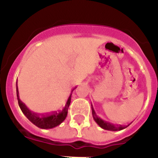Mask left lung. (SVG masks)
Wrapping results in <instances>:
<instances>
[{"mask_svg":"<svg viewBox=\"0 0 158 158\" xmlns=\"http://www.w3.org/2000/svg\"><path fill=\"white\" fill-rule=\"evenodd\" d=\"M92 106V117H93L94 121L98 124V125L99 127H101L102 129H105V130L107 131H121L123 130V129L126 128L127 127L130 125V124L128 125V126H122V125H117L115 126L114 125H112V124L109 123V122H106V121L102 120V118H100L98 116H97L96 113H95V110H94L93 107Z\"/></svg>","mask_w":158,"mask_h":158,"instance_id":"8db88e82","label":"left lung"}]
</instances>
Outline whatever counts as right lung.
<instances>
[{"mask_svg": "<svg viewBox=\"0 0 158 158\" xmlns=\"http://www.w3.org/2000/svg\"><path fill=\"white\" fill-rule=\"evenodd\" d=\"M16 87H17V101H18L19 106H20V109H21L22 112L24 114V115L28 119L36 126L38 128L42 129H51L55 127L60 125L63 121L66 119V116H67L68 109L71 102V98H72V93H73V89L72 90L71 93H70L69 98H68L67 102H66V105L63 107L62 111H59V112H55L53 114H48V115H38L36 113H33L30 110L25 106L24 103L22 102L20 99V96H19V92H18V86H17V84H16Z\"/></svg>", "mask_w": 158, "mask_h": 158, "instance_id": "add662e5", "label": "right lung"}]
</instances>
